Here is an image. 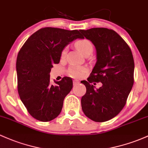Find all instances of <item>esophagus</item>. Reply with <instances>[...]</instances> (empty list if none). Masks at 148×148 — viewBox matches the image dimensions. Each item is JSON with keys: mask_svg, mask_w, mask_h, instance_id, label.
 I'll use <instances>...</instances> for the list:
<instances>
[{"mask_svg": "<svg viewBox=\"0 0 148 148\" xmlns=\"http://www.w3.org/2000/svg\"><path fill=\"white\" fill-rule=\"evenodd\" d=\"M79 83V81H77V80H74V82H73V84H74V85H77V84H78Z\"/></svg>", "mask_w": 148, "mask_h": 148, "instance_id": "obj_1", "label": "esophagus"}]
</instances>
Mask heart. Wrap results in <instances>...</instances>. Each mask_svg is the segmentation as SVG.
Listing matches in <instances>:
<instances>
[{
  "label": "heart",
  "instance_id": "b5f03b06",
  "mask_svg": "<svg viewBox=\"0 0 148 148\" xmlns=\"http://www.w3.org/2000/svg\"><path fill=\"white\" fill-rule=\"evenodd\" d=\"M75 46L83 55L86 56L88 53H91L92 50V45L90 40L87 39H81L77 40L75 43ZM66 48H64L61 53V57L64 58L66 56ZM68 74L71 77L74 78H80L87 71V69L83 66H70L68 69Z\"/></svg>",
  "mask_w": 148,
  "mask_h": 148
}]
</instances>
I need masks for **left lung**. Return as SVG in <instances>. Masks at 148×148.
<instances>
[{
  "label": "left lung",
  "mask_w": 148,
  "mask_h": 148,
  "mask_svg": "<svg viewBox=\"0 0 148 148\" xmlns=\"http://www.w3.org/2000/svg\"><path fill=\"white\" fill-rule=\"evenodd\" d=\"M95 47L97 62L86 81L82 98L86 116L96 122L112 119L122 110L134 82V60L129 45L116 32L107 28L79 30ZM101 82L95 89L90 83Z\"/></svg>",
  "instance_id": "obj_1"
}]
</instances>
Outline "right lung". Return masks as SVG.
<instances>
[{
  "mask_svg": "<svg viewBox=\"0 0 148 148\" xmlns=\"http://www.w3.org/2000/svg\"><path fill=\"white\" fill-rule=\"evenodd\" d=\"M77 38H84L78 30L45 27L26 40L17 58V90L29 113L38 121L56 118L63 101L73 86L72 79L64 77L56 86L50 83L53 64H58L64 47Z\"/></svg>",
  "mask_w": 148,
  "mask_h": 148,
  "instance_id": "add662e5",
  "label": "right lung"
}]
</instances>
